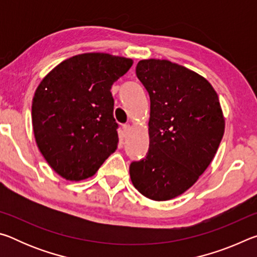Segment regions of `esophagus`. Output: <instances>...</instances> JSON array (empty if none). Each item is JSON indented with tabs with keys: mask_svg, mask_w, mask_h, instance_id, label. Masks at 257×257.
Wrapping results in <instances>:
<instances>
[{
	"mask_svg": "<svg viewBox=\"0 0 257 257\" xmlns=\"http://www.w3.org/2000/svg\"><path fill=\"white\" fill-rule=\"evenodd\" d=\"M130 132V124L125 123V124H122V133H121V135H122V137H125L127 135L129 134Z\"/></svg>",
	"mask_w": 257,
	"mask_h": 257,
	"instance_id": "obj_1",
	"label": "esophagus"
}]
</instances>
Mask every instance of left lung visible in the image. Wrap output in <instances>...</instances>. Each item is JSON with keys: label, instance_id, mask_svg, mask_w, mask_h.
Listing matches in <instances>:
<instances>
[{"label": "left lung", "instance_id": "obj_1", "mask_svg": "<svg viewBox=\"0 0 257 257\" xmlns=\"http://www.w3.org/2000/svg\"><path fill=\"white\" fill-rule=\"evenodd\" d=\"M137 78L150 95V149L129 167L133 185L153 201L189 189L212 162L224 133L217 94L205 78L168 60H142Z\"/></svg>", "mask_w": 257, "mask_h": 257}]
</instances>
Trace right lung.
Wrapping results in <instances>:
<instances>
[{
    "label": "right lung",
    "mask_w": 257,
    "mask_h": 257,
    "mask_svg": "<svg viewBox=\"0 0 257 257\" xmlns=\"http://www.w3.org/2000/svg\"><path fill=\"white\" fill-rule=\"evenodd\" d=\"M133 60L85 53L64 60L35 92V139L51 168L71 181L95 175L118 146L111 87Z\"/></svg>",
    "instance_id": "add662e5"
}]
</instances>
